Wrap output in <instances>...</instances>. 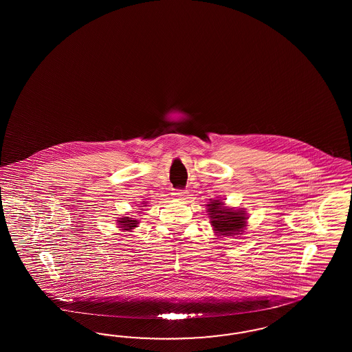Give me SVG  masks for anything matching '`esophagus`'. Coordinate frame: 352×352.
Returning a JSON list of instances; mask_svg holds the SVG:
<instances>
[{"label":"esophagus","mask_w":352,"mask_h":352,"mask_svg":"<svg viewBox=\"0 0 352 352\" xmlns=\"http://www.w3.org/2000/svg\"><path fill=\"white\" fill-rule=\"evenodd\" d=\"M173 195L177 200H184V197H186V192L182 191V190H175Z\"/></svg>","instance_id":"obj_1"}]
</instances>
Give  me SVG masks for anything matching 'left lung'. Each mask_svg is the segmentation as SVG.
<instances>
[{"label": "left lung", "instance_id": "8db88e82", "mask_svg": "<svg viewBox=\"0 0 352 352\" xmlns=\"http://www.w3.org/2000/svg\"><path fill=\"white\" fill-rule=\"evenodd\" d=\"M206 206L215 234L223 237H237L244 232L249 217L243 208L236 209L226 206L222 200H210Z\"/></svg>", "mask_w": 352, "mask_h": 352}]
</instances>
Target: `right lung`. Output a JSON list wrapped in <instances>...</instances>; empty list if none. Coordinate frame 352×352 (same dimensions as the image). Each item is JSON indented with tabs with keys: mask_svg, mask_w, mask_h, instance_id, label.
<instances>
[{
	"mask_svg": "<svg viewBox=\"0 0 352 352\" xmlns=\"http://www.w3.org/2000/svg\"><path fill=\"white\" fill-rule=\"evenodd\" d=\"M142 204H147L143 203ZM143 206H147V205H143ZM140 208V206H139ZM142 210V209H140ZM118 228H120L122 232H131L135 227H138L139 222L137 219H134V218H130V217H122V218H118Z\"/></svg>",
	"mask_w": 352,
	"mask_h": 352,
	"instance_id": "obj_1",
	"label": "right lung"
}]
</instances>
